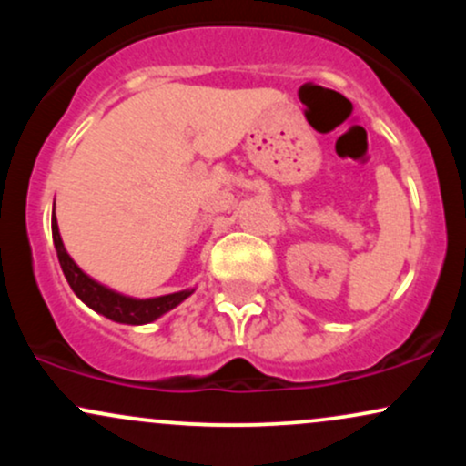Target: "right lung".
I'll use <instances>...</instances> for the list:
<instances>
[{
	"instance_id": "add662e5",
	"label": "right lung",
	"mask_w": 466,
	"mask_h": 466,
	"mask_svg": "<svg viewBox=\"0 0 466 466\" xmlns=\"http://www.w3.org/2000/svg\"><path fill=\"white\" fill-rule=\"evenodd\" d=\"M52 232L56 237V249L58 256H61L63 271H66L69 285H72L76 296L87 304L89 309H94L96 313L105 315L106 319H114V322L122 324H147L157 319L159 315L170 311L173 307H177L181 300L190 296L192 289H184V291L168 293V296H157V298H131L125 296V293H117L116 289H109L103 282L94 280L87 271H83L78 267L76 260L69 256L66 249V243L61 238V229H58V223L55 218L52 223Z\"/></svg>"
}]
</instances>
